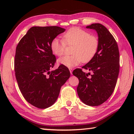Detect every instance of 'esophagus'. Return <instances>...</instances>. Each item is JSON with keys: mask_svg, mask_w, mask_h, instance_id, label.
<instances>
[{"mask_svg": "<svg viewBox=\"0 0 134 134\" xmlns=\"http://www.w3.org/2000/svg\"><path fill=\"white\" fill-rule=\"evenodd\" d=\"M69 70H70V74H72V69H69Z\"/></svg>", "mask_w": 134, "mask_h": 134, "instance_id": "34e87169", "label": "esophagus"}]
</instances>
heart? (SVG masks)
I'll list each match as a JSON object with an SVG mask.
<instances>
[{
  "label": "heart",
  "instance_id": "obj_1",
  "mask_svg": "<svg viewBox=\"0 0 134 134\" xmlns=\"http://www.w3.org/2000/svg\"><path fill=\"white\" fill-rule=\"evenodd\" d=\"M64 40L55 38L52 40L50 48L53 53L57 56L62 55L67 45H74L71 56H64L58 60L60 65L72 68L79 65L81 62H89L96 55L99 48V40L91 35L88 31L74 27L69 29L63 36Z\"/></svg>",
  "mask_w": 134,
  "mask_h": 134
}]
</instances>
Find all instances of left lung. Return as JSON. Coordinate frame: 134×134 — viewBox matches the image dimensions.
I'll return each mask as SVG.
<instances>
[{"label":"left lung","mask_w":134,"mask_h":134,"mask_svg":"<svg viewBox=\"0 0 134 134\" xmlns=\"http://www.w3.org/2000/svg\"><path fill=\"white\" fill-rule=\"evenodd\" d=\"M96 31L99 42L96 55L82 67L92 72L86 73L77 69L72 74L79 79L77 87L79 98L88 106L102 105L114 91L119 71L118 46L108 29L100 24H92L86 26Z\"/></svg>","instance_id":"obj_1"}]
</instances>
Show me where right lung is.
I'll return each instance as SVG.
<instances>
[{
	"mask_svg": "<svg viewBox=\"0 0 134 134\" xmlns=\"http://www.w3.org/2000/svg\"><path fill=\"white\" fill-rule=\"evenodd\" d=\"M65 29L59 26H33L20 40L16 48L15 71L22 95L40 109L55 102L62 86L70 76L69 70L60 65L50 71L56 62L50 44Z\"/></svg>",
	"mask_w": 134,
	"mask_h": 134,
	"instance_id": "obj_1",
	"label": "right lung"
}]
</instances>
